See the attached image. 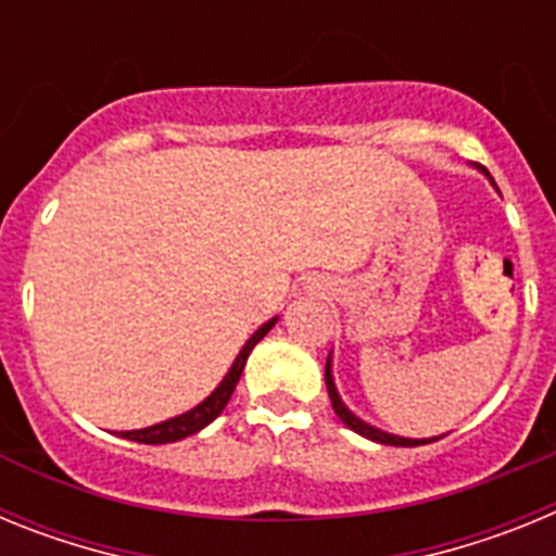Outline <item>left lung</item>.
I'll return each mask as SVG.
<instances>
[{"instance_id":"left-lung-1","label":"left lung","mask_w":556,"mask_h":556,"mask_svg":"<svg viewBox=\"0 0 556 556\" xmlns=\"http://www.w3.org/2000/svg\"><path fill=\"white\" fill-rule=\"evenodd\" d=\"M488 175V172H484ZM490 178V175H488ZM493 180V178H490ZM326 387H328V397H331V406L333 412H337V417L342 420V424L348 426V429H353L356 434L367 437V440H372V443H381V445H401V448H412V445H424V443H434V440H440V437H434V440H409V437H395V434H387V431L376 429V426L365 424V420H358L356 415H353L351 409H348L345 404H342V397H339L337 392V384H333V376H331V356H328L326 362Z\"/></svg>"}]
</instances>
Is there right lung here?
<instances>
[{
	"instance_id": "obj_1",
	"label": "right lung",
	"mask_w": 556,
	"mask_h": 556,
	"mask_svg": "<svg viewBox=\"0 0 556 556\" xmlns=\"http://www.w3.org/2000/svg\"><path fill=\"white\" fill-rule=\"evenodd\" d=\"M278 323V317H273L269 323H264L258 331L253 333V337L244 342V348L239 351V356H236L233 367L228 370V376L223 378V384L217 387V390L211 392L208 397H205L203 404H198L194 409L184 412V415L178 417H169V420H164V424H155L150 426V429H139V431H122V437L125 440H132V443H144V445H164V443H178V440H184V437H191L198 434L200 429H205V426L211 424V420H217L219 415H223V409L228 406L230 395H233L236 384H239V376H242L244 370V362H248L250 351L255 348V342H262L264 337H267L269 328Z\"/></svg>"
}]
</instances>
